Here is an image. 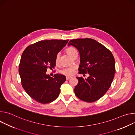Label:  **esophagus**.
Listing matches in <instances>:
<instances>
[{"label": "esophagus", "instance_id": "obj_1", "mask_svg": "<svg viewBox=\"0 0 135 135\" xmlns=\"http://www.w3.org/2000/svg\"><path fill=\"white\" fill-rule=\"evenodd\" d=\"M71 78H72V77H71V76H66V80H69V79H71Z\"/></svg>", "mask_w": 135, "mask_h": 135}]
</instances>
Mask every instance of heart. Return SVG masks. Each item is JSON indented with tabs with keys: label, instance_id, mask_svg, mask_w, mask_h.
<instances>
[{
	"label": "heart",
	"instance_id": "b5f03b06",
	"mask_svg": "<svg viewBox=\"0 0 135 135\" xmlns=\"http://www.w3.org/2000/svg\"><path fill=\"white\" fill-rule=\"evenodd\" d=\"M75 51H76V50L74 47H69L66 50V52L67 53V54L71 56H73V54ZM59 58H60L59 54H57L56 56L55 59V61L56 64H57L59 62ZM75 69V68L74 67H69L61 70L60 73L65 75H72L74 73Z\"/></svg>",
	"mask_w": 135,
	"mask_h": 135
}]
</instances>
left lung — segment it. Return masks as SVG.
<instances>
[{
    "label": "left lung",
    "instance_id": "left-lung-1",
    "mask_svg": "<svg viewBox=\"0 0 135 135\" xmlns=\"http://www.w3.org/2000/svg\"><path fill=\"white\" fill-rule=\"evenodd\" d=\"M70 45L76 47L80 53V73L89 74L85 79L76 77L79 83L75 88V94L86 102L97 101L111 85L115 74L114 57L109 50L91 38L70 40L68 46Z\"/></svg>",
    "mask_w": 135,
    "mask_h": 135
}]
</instances>
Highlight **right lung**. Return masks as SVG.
<instances>
[{"label":"right lung","mask_w":135,"mask_h":135,"mask_svg":"<svg viewBox=\"0 0 135 135\" xmlns=\"http://www.w3.org/2000/svg\"><path fill=\"white\" fill-rule=\"evenodd\" d=\"M68 42L67 40H44L28 46L23 51L18 73L22 87L31 98L42 104L55 100L66 76L56 74L53 78L46 72L54 68L56 55Z\"/></svg>","instance_id":"1"}]
</instances>
